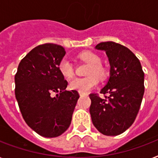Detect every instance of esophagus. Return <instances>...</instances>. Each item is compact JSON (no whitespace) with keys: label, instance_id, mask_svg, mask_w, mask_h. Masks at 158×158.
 I'll return each mask as SVG.
<instances>
[{"label":"esophagus","instance_id":"1","mask_svg":"<svg viewBox=\"0 0 158 158\" xmlns=\"http://www.w3.org/2000/svg\"><path fill=\"white\" fill-rule=\"evenodd\" d=\"M79 95H80V97H83V96H85V93H83V92H79Z\"/></svg>","mask_w":158,"mask_h":158}]
</instances>
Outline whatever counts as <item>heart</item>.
<instances>
[{"mask_svg":"<svg viewBox=\"0 0 158 158\" xmlns=\"http://www.w3.org/2000/svg\"><path fill=\"white\" fill-rule=\"evenodd\" d=\"M79 57L87 63L90 64V66L87 70V75H90L84 78H74L70 80L69 86L73 90L86 93L97 85L98 79L96 76L100 79H104L106 71L101 65V57L95 52L85 51L81 52ZM58 70L65 78L70 79L74 75V66L67 57H63L58 64Z\"/></svg>","mask_w":158,"mask_h":158,"instance_id":"b5f03b06","label":"heart"}]
</instances>
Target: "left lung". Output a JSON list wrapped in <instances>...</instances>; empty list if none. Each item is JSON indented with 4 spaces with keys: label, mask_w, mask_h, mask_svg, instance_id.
Here are the masks:
<instances>
[{
    "label": "left lung",
    "mask_w": 158,
    "mask_h": 158,
    "mask_svg": "<svg viewBox=\"0 0 158 158\" xmlns=\"http://www.w3.org/2000/svg\"><path fill=\"white\" fill-rule=\"evenodd\" d=\"M95 48L106 51L110 78L101 93L90 94V111L95 127L105 135H118L127 130L139 112L144 92V74L136 56L115 42H101Z\"/></svg>",
    "instance_id": "obj_1"
}]
</instances>
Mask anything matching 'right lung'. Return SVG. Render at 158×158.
<instances>
[{
    "label": "right lung",
    "instance_id": "1",
    "mask_svg": "<svg viewBox=\"0 0 158 158\" xmlns=\"http://www.w3.org/2000/svg\"><path fill=\"white\" fill-rule=\"evenodd\" d=\"M65 54L61 45L37 46L22 59L15 77V97L23 119L37 134L47 138L67 130L79 98L76 90H66L68 83L58 70ZM53 93H58L54 98Z\"/></svg>",
    "mask_w": 158,
    "mask_h": 158
}]
</instances>
